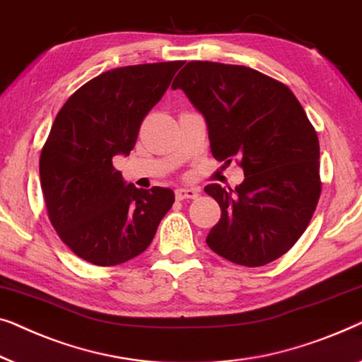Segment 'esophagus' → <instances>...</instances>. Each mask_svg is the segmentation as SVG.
Masks as SVG:
<instances>
[{
    "mask_svg": "<svg viewBox=\"0 0 362 362\" xmlns=\"http://www.w3.org/2000/svg\"><path fill=\"white\" fill-rule=\"evenodd\" d=\"M198 193H200L198 188L180 187L175 190V197H177V200H193V198L198 197Z\"/></svg>",
    "mask_w": 362,
    "mask_h": 362,
    "instance_id": "obj_1",
    "label": "esophagus"
}]
</instances>
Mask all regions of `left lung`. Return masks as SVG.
<instances>
[{"mask_svg":"<svg viewBox=\"0 0 362 362\" xmlns=\"http://www.w3.org/2000/svg\"><path fill=\"white\" fill-rule=\"evenodd\" d=\"M172 88L205 118L213 157L244 170L234 190L205 187L221 208L206 244L239 266L276 261L307 230L322 192L318 136L302 105L288 86L244 65L188 62Z\"/></svg>","mask_w":362,"mask_h":362,"instance_id":"8db88e82","label":"left lung"}]
</instances>
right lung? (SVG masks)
<instances>
[{
    "instance_id": "right-lung-1",
    "label": "right lung",
    "mask_w": 362,
    "mask_h": 362,
    "mask_svg": "<svg viewBox=\"0 0 362 362\" xmlns=\"http://www.w3.org/2000/svg\"><path fill=\"white\" fill-rule=\"evenodd\" d=\"M182 65L108 70L80 86L55 116L39 160L45 206L60 239L95 266L144 252L175 200L170 188L126 183L113 159L129 156L142 119Z\"/></svg>"
}]
</instances>
